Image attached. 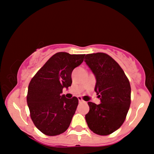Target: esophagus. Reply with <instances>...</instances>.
<instances>
[{
    "mask_svg": "<svg viewBox=\"0 0 154 154\" xmlns=\"http://www.w3.org/2000/svg\"><path fill=\"white\" fill-rule=\"evenodd\" d=\"M78 100H79V102H80V103H84V102H85L84 100L82 99V97H78Z\"/></svg>",
    "mask_w": 154,
    "mask_h": 154,
    "instance_id": "34e87169",
    "label": "esophagus"
}]
</instances>
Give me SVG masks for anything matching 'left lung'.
I'll return each instance as SVG.
<instances>
[{
  "mask_svg": "<svg viewBox=\"0 0 154 154\" xmlns=\"http://www.w3.org/2000/svg\"><path fill=\"white\" fill-rule=\"evenodd\" d=\"M87 66L94 74V91L101 103L88 102L86 123L93 133L107 136L123 125L131 101V88L123 69L104 53L87 54Z\"/></svg>",
  "mask_w": 154,
  "mask_h": 154,
  "instance_id": "obj_1",
  "label": "left lung"
}]
</instances>
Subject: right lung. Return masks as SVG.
<instances>
[{"instance_id": "add662e5", "label": "right lung", "mask_w": 154, "mask_h": 154, "mask_svg": "<svg viewBox=\"0 0 154 154\" xmlns=\"http://www.w3.org/2000/svg\"><path fill=\"white\" fill-rule=\"evenodd\" d=\"M85 54L59 52L53 55L31 79L27 102L35 127L47 136H57L69 127L78 105L76 97L68 99L63 88L71 86V73Z\"/></svg>"}]
</instances>
